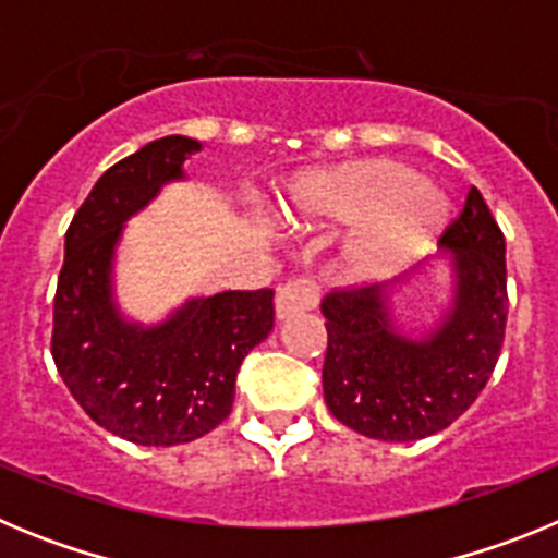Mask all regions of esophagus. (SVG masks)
I'll list each match as a JSON object with an SVG mask.
<instances>
[{
  "label": "esophagus",
  "mask_w": 558,
  "mask_h": 558,
  "mask_svg": "<svg viewBox=\"0 0 558 558\" xmlns=\"http://www.w3.org/2000/svg\"><path fill=\"white\" fill-rule=\"evenodd\" d=\"M315 304H318V290L310 279H293V282H284L282 288L276 290V318L279 322L307 313Z\"/></svg>",
  "instance_id": "obj_1"
}]
</instances>
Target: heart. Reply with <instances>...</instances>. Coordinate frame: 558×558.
<instances>
[{
	"label": "heart",
	"mask_w": 558,
	"mask_h": 558,
	"mask_svg": "<svg viewBox=\"0 0 558 558\" xmlns=\"http://www.w3.org/2000/svg\"><path fill=\"white\" fill-rule=\"evenodd\" d=\"M276 218L293 231L349 223L335 251V270L343 282H374L436 243L447 204L399 161L354 159L304 172L288 186Z\"/></svg>",
	"instance_id": "heart-1"
}]
</instances>
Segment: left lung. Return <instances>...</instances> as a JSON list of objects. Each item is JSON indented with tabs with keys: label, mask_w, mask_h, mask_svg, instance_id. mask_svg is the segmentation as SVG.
<instances>
[{
	"label": "left lung",
	"mask_w": 558,
	"mask_h": 558,
	"mask_svg": "<svg viewBox=\"0 0 558 558\" xmlns=\"http://www.w3.org/2000/svg\"><path fill=\"white\" fill-rule=\"evenodd\" d=\"M452 302L422 338L391 318L383 284L332 290L324 399L338 422L379 441H416L445 430L477 399L497 366L509 315L506 236L472 186L447 226Z\"/></svg>",
	"instance_id": "left-lung-1"
}]
</instances>
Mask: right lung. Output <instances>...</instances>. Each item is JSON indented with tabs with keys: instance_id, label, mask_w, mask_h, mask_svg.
<instances>
[{
	"instance_id": "obj_1",
	"label": "right lung",
	"mask_w": 558,
	"mask_h": 558,
	"mask_svg": "<svg viewBox=\"0 0 558 558\" xmlns=\"http://www.w3.org/2000/svg\"><path fill=\"white\" fill-rule=\"evenodd\" d=\"M190 136H165L108 167L66 229L52 313V360L77 405L142 447L186 445L223 422L245 354L274 329V290L198 295L167 322H125L113 302L122 226L184 179Z\"/></svg>"
}]
</instances>
